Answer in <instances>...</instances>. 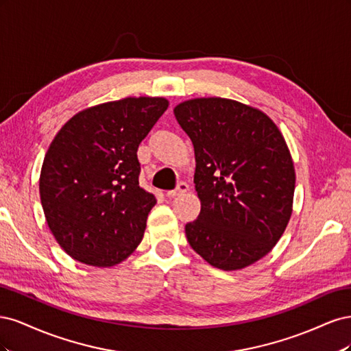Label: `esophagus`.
Returning <instances> with one entry per match:
<instances>
[{"mask_svg":"<svg viewBox=\"0 0 351 351\" xmlns=\"http://www.w3.org/2000/svg\"><path fill=\"white\" fill-rule=\"evenodd\" d=\"M187 190H189V184H187L186 182H180L174 190H168V192H167V196H168V197H174V196H178V195H183V193H186Z\"/></svg>","mask_w":351,"mask_h":351,"instance_id":"1","label":"esophagus"}]
</instances>
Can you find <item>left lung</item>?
Masks as SVG:
<instances>
[{
  "label": "left lung",
  "instance_id": "1",
  "mask_svg": "<svg viewBox=\"0 0 351 351\" xmlns=\"http://www.w3.org/2000/svg\"><path fill=\"white\" fill-rule=\"evenodd\" d=\"M174 115L195 147L200 214L190 246L212 267L236 271L268 254L291 217L294 167L269 117L237 101L182 102Z\"/></svg>",
  "mask_w": 351,
  "mask_h": 351
}]
</instances>
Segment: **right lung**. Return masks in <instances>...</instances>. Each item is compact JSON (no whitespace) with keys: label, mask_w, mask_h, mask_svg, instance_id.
Returning a JSON list of instances; mask_svg holds the SVG:
<instances>
[{"label":"right lung","mask_w":351,"mask_h":351,"mask_svg":"<svg viewBox=\"0 0 351 351\" xmlns=\"http://www.w3.org/2000/svg\"><path fill=\"white\" fill-rule=\"evenodd\" d=\"M167 108V99L146 97L101 104L74 115L52 141L40 204L73 259L112 267L142 241L156 199L139 186L137 147Z\"/></svg>","instance_id":"right-lung-1"}]
</instances>
